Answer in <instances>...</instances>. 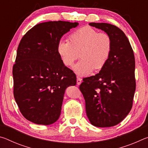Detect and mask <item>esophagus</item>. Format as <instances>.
Instances as JSON below:
<instances>
[{"label": "esophagus", "mask_w": 148, "mask_h": 148, "mask_svg": "<svg viewBox=\"0 0 148 148\" xmlns=\"http://www.w3.org/2000/svg\"><path fill=\"white\" fill-rule=\"evenodd\" d=\"M82 79L80 78L79 77H77V84L80 85V84L82 83Z\"/></svg>", "instance_id": "obj_1"}]
</instances>
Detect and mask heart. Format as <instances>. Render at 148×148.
<instances>
[{
    "label": "heart",
    "instance_id": "b5f03b06",
    "mask_svg": "<svg viewBox=\"0 0 148 148\" xmlns=\"http://www.w3.org/2000/svg\"><path fill=\"white\" fill-rule=\"evenodd\" d=\"M69 41L61 39L57 46V53L67 66L74 64L79 57L81 60L74 65V71L79 76H87L93 69L100 70L108 60L112 42L105 32L85 26L69 35Z\"/></svg>",
    "mask_w": 148,
    "mask_h": 148
}]
</instances>
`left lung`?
I'll return each mask as SVG.
<instances>
[{"mask_svg": "<svg viewBox=\"0 0 148 148\" xmlns=\"http://www.w3.org/2000/svg\"><path fill=\"white\" fill-rule=\"evenodd\" d=\"M112 39L111 53L99 73L86 77L79 89L86 101L87 117L98 127L119 123L131 111L136 89L135 59L126 35L118 27L106 23H90Z\"/></svg>", "mask_w": 148, "mask_h": 148, "instance_id": "8db88e82", "label": "left lung"}]
</instances>
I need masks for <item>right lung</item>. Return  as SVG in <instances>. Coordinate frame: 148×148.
<instances>
[{
	"label": "right lung",
	"mask_w": 148,
	"mask_h": 148,
	"mask_svg": "<svg viewBox=\"0 0 148 148\" xmlns=\"http://www.w3.org/2000/svg\"><path fill=\"white\" fill-rule=\"evenodd\" d=\"M78 23H39L20 41L13 66L14 96L25 118L48 125L61 114L65 89L76 84L73 71L64 66L57 46L63 35Z\"/></svg>",
	"instance_id": "obj_1"
}]
</instances>
